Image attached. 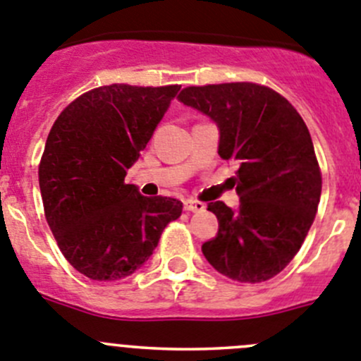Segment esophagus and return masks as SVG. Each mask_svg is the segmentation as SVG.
Wrapping results in <instances>:
<instances>
[{
	"label": "esophagus",
	"mask_w": 361,
	"mask_h": 361,
	"mask_svg": "<svg viewBox=\"0 0 361 361\" xmlns=\"http://www.w3.org/2000/svg\"><path fill=\"white\" fill-rule=\"evenodd\" d=\"M183 207H185V210H188V212H201L207 208L204 207V203H201V201H196V200H185Z\"/></svg>",
	"instance_id": "obj_1"
}]
</instances>
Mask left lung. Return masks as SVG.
<instances>
[{"mask_svg": "<svg viewBox=\"0 0 361 361\" xmlns=\"http://www.w3.org/2000/svg\"><path fill=\"white\" fill-rule=\"evenodd\" d=\"M180 101L214 121L217 153L238 165L240 204H208L219 231L201 247L204 258L235 281L274 278L305 242L321 200V171L305 121L285 97L257 83L187 87Z\"/></svg>", "mask_w": 361, "mask_h": 361, "instance_id": "obj_1", "label": "left lung"}]
</instances>
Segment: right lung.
I'll use <instances>...</instances> for the list:
<instances>
[{"mask_svg": "<svg viewBox=\"0 0 361 361\" xmlns=\"http://www.w3.org/2000/svg\"><path fill=\"white\" fill-rule=\"evenodd\" d=\"M180 85L114 83L83 94L53 124L39 165L44 214L74 269L96 281L139 271L183 203L124 183Z\"/></svg>", "mask_w": 361, "mask_h": 361, "instance_id": "right-lung-1", "label": "right lung"}]
</instances>
